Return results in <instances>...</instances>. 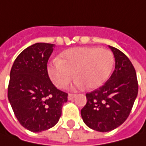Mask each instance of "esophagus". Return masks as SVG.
I'll return each instance as SVG.
<instances>
[{
	"mask_svg": "<svg viewBox=\"0 0 146 146\" xmlns=\"http://www.w3.org/2000/svg\"><path fill=\"white\" fill-rule=\"evenodd\" d=\"M76 97V94H73V93H69L68 94V100H72L73 98Z\"/></svg>",
	"mask_w": 146,
	"mask_h": 146,
	"instance_id": "1",
	"label": "esophagus"
}]
</instances>
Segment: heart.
Listing matches in <instances>:
<instances>
[{
  "mask_svg": "<svg viewBox=\"0 0 146 146\" xmlns=\"http://www.w3.org/2000/svg\"><path fill=\"white\" fill-rule=\"evenodd\" d=\"M115 65V57L108 49L80 47L65 50L48 66V75L60 88L76 79L78 87L94 89L108 80Z\"/></svg>",
  "mask_w": 146,
  "mask_h": 146,
  "instance_id": "1",
  "label": "heart"
}]
</instances>
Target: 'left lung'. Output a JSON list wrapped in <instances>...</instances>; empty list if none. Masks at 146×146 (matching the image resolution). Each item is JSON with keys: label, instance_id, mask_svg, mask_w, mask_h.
<instances>
[{"label": "left lung", "instance_id": "obj_1", "mask_svg": "<svg viewBox=\"0 0 146 146\" xmlns=\"http://www.w3.org/2000/svg\"><path fill=\"white\" fill-rule=\"evenodd\" d=\"M115 61V70L103 86L86 94L81 116L88 127L112 131L126 120L137 97V73L131 61L118 48L109 46Z\"/></svg>", "mask_w": 146, "mask_h": 146}]
</instances>
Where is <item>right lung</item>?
I'll use <instances>...</instances> for the list:
<instances>
[{
    "label": "right lung",
    "instance_id": "obj_1",
    "mask_svg": "<svg viewBox=\"0 0 146 146\" xmlns=\"http://www.w3.org/2000/svg\"><path fill=\"white\" fill-rule=\"evenodd\" d=\"M55 44L36 43L15 59L10 70L8 99L20 124L33 132L53 127L62 115L67 93L58 89L47 63Z\"/></svg>",
    "mask_w": 146,
    "mask_h": 146
}]
</instances>
